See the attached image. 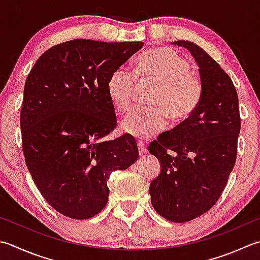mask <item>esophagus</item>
<instances>
[{
  "mask_svg": "<svg viewBox=\"0 0 260 260\" xmlns=\"http://www.w3.org/2000/svg\"><path fill=\"white\" fill-rule=\"evenodd\" d=\"M137 147H139V152H140V155H142V154H144L145 152L147 151V147H146V145L143 143V142H139V143H137Z\"/></svg>",
  "mask_w": 260,
  "mask_h": 260,
  "instance_id": "esophagus-1",
  "label": "esophagus"
}]
</instances>
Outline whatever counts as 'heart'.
<instances>
[{
    "label": "heart",
    "instance_id": "b5f03b06",
    "mask_svg": "<svg viewBox=\"0 0 260 260\" xmlns=\"http://www.w3.org/2000/svg\"><path fill=\"white\" fill-rule=\"evenodd\" d=\"M139 82H153L149 108H136L121 123L125 133L139 140L159 134L167 126V117L181 123L195 113L203 96L200 75L191 71L185 56L169 47L147 49L135 59L133 73L116 69L107 80V94L118 114L129 110Z\"/></svg>",
    "mask_w": 260,
    "mask_h": 260
}]
</instances>
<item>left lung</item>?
Here are the masks:
<instances>
[{
	"mask_svg": "<svg viewBox=\"0 0 260 260\" xmlns=\"http://www.w3.org/2000/svg\"><path fill=\"white\" fill-rule=\"evenodd\" d=\"M175 44L194 56L203 96L189 118L150 143L162 169L149 192L156 213L182 223L210 211L222 195L237 160L241 118L236 86L224 70L196 44Z\"/></svg>",
	"mask_w": 260,
	"mask_h": 260,
	"instance_id": "8db88e82",
	"label": "left lung"
}]
</instances>
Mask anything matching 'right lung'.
<instances>
[{"label": "right lung", "instance_id": "obj_1", "mask_svg": "<svg viewBox=\"0 0 260 260\" xmlns=\"http://www.w3.org/2000/svg\"><path fill=\"white\" fill-rule=\"evenodd\" d=\"M141 42L74 39L40 56L25 80L20 126L25 165L48 204L85 220L107 205L110 175L139 159L136 141L117 126L107 80Z\"/></svg>", "mask_w": 260, "mask_h": 260}]
</instances>
